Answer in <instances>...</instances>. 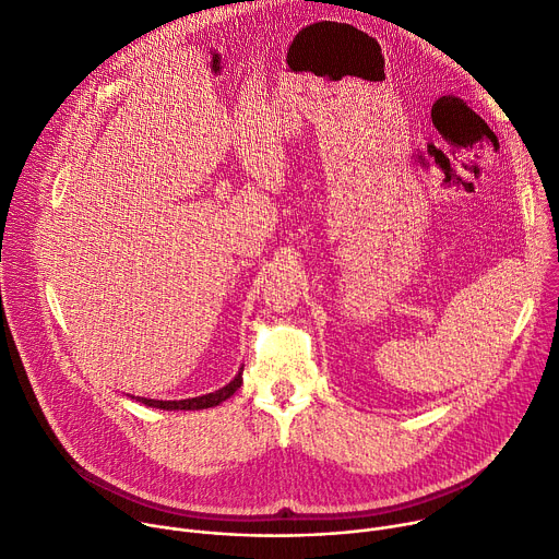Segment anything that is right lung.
Returning <instances> with one entry per match:
<instances>
[{
	"mask_svg": "<svg viewBox=\"0 0 559 559\" xmlns=\"http://www.w3.org/2000/svg\"><path fill=\"white\" fill-rule=\"evenodd\" d=\"M241 371H243V367H241ZM241 371L226 384V388H222V390H217V392H212V394H203V396H197V399H186V401H154V399H141V396H136V401L139 403H143V405H147V407H156V409H167V412H171V409H207V407H214V405H219V403H224L226 399H230L239 388H241ZM134 399V396H132Z\"/></svg>",
	"mask_w": 559,
	"mask_h": 559,
	"instance_id": "add662e5",
	"label": "right lung"
}]
</instances>
